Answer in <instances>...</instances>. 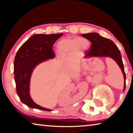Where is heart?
I'll list each match as a JSON object with an SVG mask.
<instances>
[{"instance_id":"1","label":"heart","mask_w":133,"mask_h":133,"mask_svg":"<svg viewBox=\"0 0 133 133\" xmlns=\"http://www.w3.org/2000/svg\"><path fill=\"white\" fill-rule=\"evenodd\" d=\"M89 41L84 38L66 37L57 43L56 48L60 56H66L76 50H85L89 46Z\"/></svg>"}]
</instances>
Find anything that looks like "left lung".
I'll list each match as a JSON object with an SVG mask.
<instances>
[{"mask_svg":"<svg viewBox=\"0 0 133 133\" xmlns=\"http://www.w3.org/2000/svg\"><path fill=\"white\" fill-rule=\"evenodd\" d=\"M83 37L90 41L91 44L89 50L85 51V57L100 56V57H110L114 59L118 64L122 71L124 78V91L125 89L126 75L121 58V53L117 46L112 40L101 36L97 33H90L82 34Z\"/></svg>","mask_w":133,"mask_h":133,"instance_id":"obj_1","label":"left lung"}]
</instances>
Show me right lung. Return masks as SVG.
<instances>
[{
	"instance_id": "right-lung-1",
	"label": "right lung",
	"mask_w": 133,
	"mask_h": 133,
	"mask_svg": "<svg viewBox=\"0 0 133 133\" xmlns=\"http://www.w3.org/2000/svg\"><path fill=\"white\" fill-rule=\"evenodd\" d=\"M63 35H35L29 38L17 51L14 61L16 91L21 102L29 107L51 111L36 104L31 98L29 93L30 80L33 69L38 64L55 57L52 50L53 46Z\"/></svg>"
}]
</instances>
